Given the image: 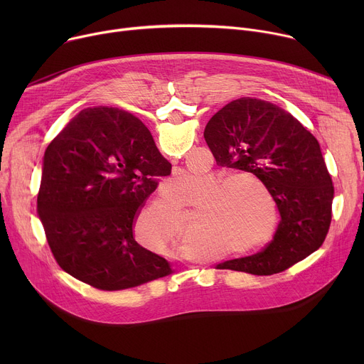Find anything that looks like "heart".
Instances as JSON below:
<instances>
[{"label": "heart", "instance_id": "heart-1", "mask_svg": "<svg viewBox=\"0 0 364 364\" xmlns=\"http://www.w3.org/2000/svg\"><path fill=\"white\" fill-rule=\"evenodd\" d=\"M245 183L267 191L264 183L249 173H233L225 177L223 173H216L205 183L194 176H180L170 183L168 191L174 196H186L204 183L196 196L198 204L191 219L196 237L215 243H239L255 235L262 223V215L253 207ZM181 228L190 237L186 216L181 219L180 207L168 200L149 204L136 219V230L154 246L177 240ZM264 245L265 242L259 240L246 242L237 250L246 253L250 247Z\"/></svg>", "mask_w": 364, "mask_h": 364}]
</instances>
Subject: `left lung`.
<instances>
[{
    "instance_id": "obj_1",
    "label": "left lung",
    "mask_w": 364,
    "mask_h": 364,
    "mask_svg": "<svg viewBox=\"0 0 364 364\" xmlns=\"http://www.w3.org/2000/svg\"><path fill=\"white\" fill-rule=\"evenodd\" d=\"M204 139L219 166L261 180L279 212L275 235L261 252L225 261L216 269L274 275L323 245L334 186L318 141L298 119L271 102L240 97L207 122Z\"/></svg>"
}]
</instances>
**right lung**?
Masks as SVG:
<instances>
[{
	"instance_id": "add662e5",
	"label": "right lung",
	"mask_w": 364,
	"mask_h": 364,
	"mask_svg": "<svg viewBox=\"0 0 364 364\" xmlns=\"http://www.w3.org/2000/svg\"><path fill=\"white\" fill-rule=\"evenodd\" d=\"M171 164L148 128L118 108L80 111L44 152L37 209L59 267L102 291L167 277L171 264L141 246L134 225Z\"/></svg>"
}]
</instances>
